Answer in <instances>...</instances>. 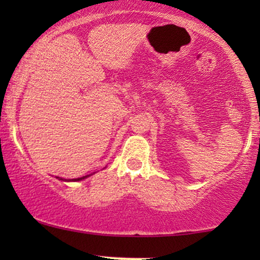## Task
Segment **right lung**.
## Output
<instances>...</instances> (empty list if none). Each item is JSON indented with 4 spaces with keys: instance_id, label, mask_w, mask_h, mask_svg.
<instances>
[{
    "instance_id": "add662e5",
    "label": "right lung",
    "mask_w": 260,
    "mask_h": 260,
    "mask_svg": "<svg viewBox=\"0 0 260 260\" xmlns=\"http://www.w3.org/2000/svg\"><path fill=\"white\" fill-rule=\"evenodd\" d=\"M89 176L90 175H86V176H83V177H79V178H73V180H64V178H61V177H56V178H58V180H61V181H68V182H76V181H82V180H85L86 177H89Z\"/></svg>"
}]
</instances>
